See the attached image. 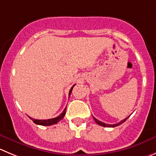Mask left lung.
<instances>
[{"instance_id": "8db88e82", "label": "left lung", "mask_w": 156, "mask_h": 156, "mask_svg": "<svg viewBox=\"0 0 156 156\" xmlns=\"http://www.w3.org/2000/svg\"><path fill=\"white\" fill-rule=\"evenodd\" d=\"M129 116H128V117H127V118H126V119H122V121H120L119 122H118V123L113 124V125H111V124L104 123V122H103L98 120L97 119H96V118H95V117H93V119L95 120V122H96L98 124V125L101 126H104V127H115V126H118L121 125L122 123H123L124 122H125L126 120L127 119L129 118Z\"/></svg>"}]
</instances>
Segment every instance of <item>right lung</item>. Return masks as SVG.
I'll list each match as a JSON object with an SVG mask.
<instances>
[{
    "instance_id": "right-lung-1",
    "label": "right lung",
    "mask_w": 156,
    "mask_h": 156,
    "mask_svg": "<svg viewBox=\"0 0 156 156\" xmlns=\"http://www.w3.org/2000/svg\"><path fill=\"white\" fill-rule=\"evenodd\" d=\"M75 85L73 86L72 87H71L70 90H69V96H70L71 94V92H72L73 90V87ZM66 107L65 108L64 110L63 111V112H62L61 114H60L59 116L56 117V118H53V119H33L31 118V117L29 116L30 119H31L34 121V122L35 124H37V125H41V126H51V125H53V124H57L58 122H60V120L63 119V118L64 117L65 114H66Z\"/></svg>"
}]
</instances>
